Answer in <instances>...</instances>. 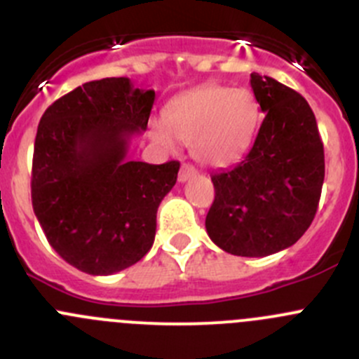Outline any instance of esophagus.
<instances>
[{"label": "esophagus", "mask_w": 359, "mask_h": 359, "mask_svg": "<svg viewBox=\"0 0 359 359\" xmlns=\"http://www.w3.org/2000/svg\"><path fill=\"white\" fill-rule=\"evenodd\" d=\"M196 168H194L193 165H189V163H184L182 168H180L179 172V182H186V180H189L191 177L196 175Z\"/></svg>", "instance_id": "obj_1"}]
</instances>
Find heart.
<instances>
[{
  "label": "heart",
  "mask_w": 359,
  "mask_h": 359,
  "mask_svg": "<svg viewBox=\"0 0 359 359\" xmlns=\"http://www.w3.org/2000/svg\"><path fill=\"white\" fill-rule=\"evenodd\" d=\"M260 119L259 102L247 88L205 85L170 102L166 123H151V139L173 149L177 139L191 144L200 163L224 166L238 159L252 144Z\"/></svg>",
  "instance_id": "b5f03b06"
}]
</instances>
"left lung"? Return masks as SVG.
Instances as JSON below:
<instances>
[{
	"label": "left lung",
	"instance_id": "8db88e82",
	"mask_svg": "<svg viewBox=\"0 0 359 359\" xmlns=\"http://www.w3.org/2000/svg\"><path fill=\"white\" fill-rule=\"evenodd\" d=\"M266 112L243 161L213 173L215 200L206 215L210 240L240 257L292 247L316 215L325 153L314 112L300 93L269 76H250Z\"/></svg>",
	"mask_w": 359,
	"mask_h": 359
}]
</instances>
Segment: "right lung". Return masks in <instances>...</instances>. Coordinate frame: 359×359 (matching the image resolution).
Returning a JSON list of instances; mask_svg holds the SVG:
<instances>
[{"label":"right lung","instance_id":"obj_1","mask_svg":"<svg viewBox=\"0 0 359 359\" xmlns=\"http://www.w3.org/2000/svg\"><path fill=\"white\" fill-rule=\"evenodd\" d=\"M154 97L128 78L88 81L55 100L38 125L32 208L52 248L86 274L126 269L154 243L158 206L180 163L126 159Z\"/></svg>","mask_w":359,"mask_h":359}]
</instances>
